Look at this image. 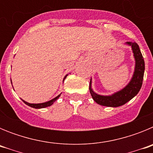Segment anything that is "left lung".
I'll return each instance as SVG.
<instances>
[{"instance_id":"left-lung-1","label":"left lung","mask_w":153,"mask_h":153,"mask_svg":"<svg viewBox=\"0 0 153 153\" xmlns=\"http://www.w3.org/2000/svg\"><path fill=\"white\" fill-rule=\"evenodd\" d=\"M126 44L131 46L133 56L135 58V70L132 77L129 83L120 91L114 93L112 95H99L92 89V79L90 82V92L92 98L97 103L101 106L109 107H118L123 106L132 100L140 90L143 80V76L145 71V62L140 51V47L136 42H126Z\"/></svg>"}]
</instances>
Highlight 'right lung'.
Masks as SVG:
<instances>
[{"mask_svg": "<svg viewBox=\"0 0 153 153\" xmlns=\"http://www.w3.org/2000/svg\"><path fill=\"white\" fill-rule=\"evenodd\" d=\"M67 75L65 76V77L63 78V80H64V79L67 77ZM60 94H61V93H60ZM60 95H58L57 97H55V98L52 99L51 100L47 101V102H42V103H29V102L23 100H22L24 101V103L27 104V106H30V107L35 108V109H41V108H45V107H47V106H51V105H52V104L53 103V102H54L55 101H56V100H57V99L60 97Z\"/></svg>", "mask_w": 153, "mask_h": 153, "instance_id": "1", "label": "right lung"}]
</instances>
